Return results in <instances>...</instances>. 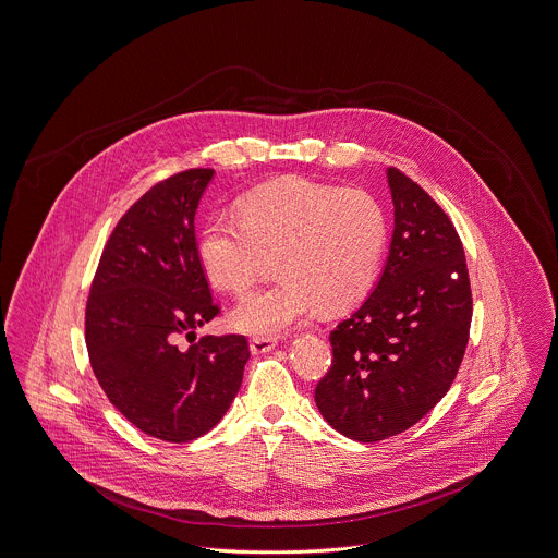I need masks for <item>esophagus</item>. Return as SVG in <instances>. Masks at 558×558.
<instances>
[{"mask_svg": "<svg viewBox=\"0 0 558 558\" xmlns=\"http://www.w3.org/2000/svg\"><path fill=\"white\" fill-rule=\"evenodd\" d=\"M278 340L276 338H267V336H254L250 338V351L254 355H263V353H269L271 349H276Z\"/></svg>", "mask_w": 558, "mask_h": 558, "instance_id": "34e87169", "label": "esophagus"}]
</instances>
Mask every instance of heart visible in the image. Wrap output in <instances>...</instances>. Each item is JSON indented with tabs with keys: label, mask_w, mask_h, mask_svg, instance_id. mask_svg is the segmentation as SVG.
I'll return each instance as SVG.
<instances>
[{
	"label": "heart",
	"mask_w": 558,
	"mask_h": 558,
	"mask_svg": "<svg viewBox=\"0 0 558 558\" xmlns=\"http://www.w3.org/2000/svg\"><path fill=\"white\" fill-rule=\"evenodd\" d=\"M238 218H214L198 238L207 278L242 293L276 254L278 282L244 295L231 325L278 336L320 308L357 304L374 284L387 244L383 207L362 190L278 182L252 192Z\"/></svg>",
	"instance_id": "heart-1"
}]
</instances>
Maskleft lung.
Returning <instances> with one entry per match:
<instances>
[{
	"mask_svg": "<svg viewBox=\"0 0 558 558\" xmlns=\"http://www.w3.org/2000/svg\"><path fill=\"white\" fill-rule=\"evenodd\" d=\"M387 186L393 233L383 274L331 331V368L314 391L325 422L360 442L409 430L449 391L473 316L451 220L398 169H387Z\"/></svg>",
	"mask_w": 558,
	"mask_h": 558,
	"instance_id": "obj_1",
	"label": "left lung"
}]
</instances>
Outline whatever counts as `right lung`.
Instances as JSON below:
<instances>
[{
  "label": "right lung",
  "instance_id": "obj_1",
  "mask_svg": "<svg viewBox=\"0 0 558 558\" xmlns=\"http://www.w3.org/2000/svg\"><path fill=\"white\" fill-rule=\"evenodd\" d=\"M211 180V169L178 173L125 211L85 310L87 353L107 398L141 433L167 442L209 433L235 400L250 360L244 336L196 340V327L218 314L194 240Z\"/></svg>",
  "mask_w": 558,
  "mask_h": 558
}]
</instances>
